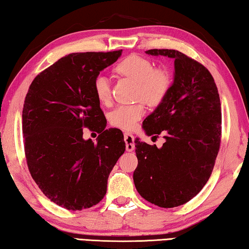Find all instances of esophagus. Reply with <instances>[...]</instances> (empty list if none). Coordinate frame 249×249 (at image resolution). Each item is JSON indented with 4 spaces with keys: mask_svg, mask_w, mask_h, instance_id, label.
Returning a JSON list of instances; mask_svg holds the SVG:
<instances>
[{
    "mask_svg": "<svg viewBox=\"0 0 249 249\" xmlns=\"http://www.w3.org/2000/svg\"><path fill=\"white\" fill-rule=\"evenodd\" d=\"M124 141L126 142V150L127 151H133L135 148V144H134V136L129 133H125L124 134Z\"/></svg>",
    "mask_w": 249,
    "mask_h": 249,
    "instance_id": "34e87169",
    "label": "esophagus"
}]
</instances>
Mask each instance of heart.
<instances>
[{
    "mask_svg": "<svg viewBox=\"0 0 249 249\" xmlns=\"http://www.w3.org/2000/svg\"><path fill=\"white\" fill-rule=\"evenodd\" d=\"M115 71L124 77L136 81V96L144 99L147 103L157 105L167 98L172 87V75L166 68H154L150 59L130 54L117 64ZM93 90L96 99L101 103L107 104L112 99L111 84L103 74H98L93 81ZM146 112L144 102L129 105H119L109 114V122L113 126L130 130L136 127Z\"/></svg>",
    "mask_w": 249,
    "mask_h": 249,
    "instance_id": "b5f03b06",
    "label": "heart"
}]
</instances>
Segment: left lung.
<instances>
[{
  "label": "left lung",
  "instance_id": "8db88e82",
  "mask_svg": "<svg viewBox=\"0 0 249 249\" xmlns=\"http://www.w3.org/2000/svg\"><path fill=\"white\" fill-rule=\"evenodd\" d=\"M146 53L175 59V80L167 98L142 122L147 135H165L161 148L135 141V187L160 208H175L193 199L212 174L222 137L217 87L205 67L175 49ZM154 136V137H156Z\"/></svg>",
  "mask_w": 249,
  "mask_h": 249
}]
</instances>
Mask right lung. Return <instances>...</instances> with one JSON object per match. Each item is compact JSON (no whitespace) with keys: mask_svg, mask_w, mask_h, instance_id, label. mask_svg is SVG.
I'll return each mask as SVG.
<instances>
[{"mask_svg":"<svg viewBox=\"0 0 249 249\" xmlns=\"http://www.w3.org/2000/svg\"><path fill=\"white\" fill-rule=\"evenodd\" d=\"M121 50L74 53L41 71L25 98L22 127L28 170L41 192L67 210L81 211L103 199L109 172L125 151L120 129L107 119L93 81ZM88 127L98 142L83 140Z\"/></svg>","mask_w":249,"mask_h":249,"instance_id":"right-lung-1","label":"right lung"}]
</instances>
